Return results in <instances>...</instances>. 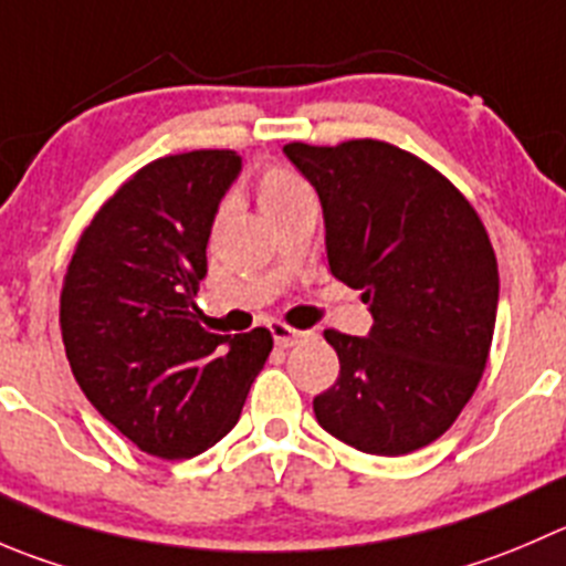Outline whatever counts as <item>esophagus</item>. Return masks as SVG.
I'll use <instances>...</instances> for the list:
<instances>
[{
    "label": "esophagus",
    "mask_w": 566,
    "mask_h": 566,
    "mask_svg": "<svg viewBox=\"0 0 566 566\" xmlns=\"http://www.w3.org/2000/svg\"><path fill=\"white\" fill-rule=\"evenodd\" d=\"M271 332H273V339H276L279 348H293L295 343H301V339L306 337V332H295V328L284 326V323H273Z\"/></svg>",
    "instance_id": "1"
}]
</instances>
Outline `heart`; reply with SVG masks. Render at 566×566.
Returning a JSON list of instances; mask_svg holds the SVG:
<instances>
[{
	"instance_id": "b5f03b06",
	"label": "heart",
	"mask_w": 566,
	"mask_h": 566,
	"mask_svg": "<svg viewBox=\"0 0 566 566\" xmlns=\"http://www.w3.org/2000/svg\"><path fill=\"white\" fill-rule=\"evenodd\" d=\"M310 196L312 193L304 179L295 177L293 171H284V168H271V171L262 174L260 185H256V201H260V210L265 216H273L293 201L310 199Z\"/></svg>"
}]
</instances>
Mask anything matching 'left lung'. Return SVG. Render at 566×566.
I'll list each match as a JSON object with an SVG mask.
<instances>
[{"mask_svg":"<svg viewBox=\"0 0 566 566\" xmlns=\"http://www.w3.org/2000/svg\"><path fill=\"white\" fill-rule=\"evenodd\" d=\"M315 188L334 279L361 290L367 337L328 328L339 378L317 422L361 453L403 457L446 434L479 387L497 315V262L470 201L381 140L284 146Z\"/></svg>","mask_w":566,"mask_h":566,"instance_id":"8db88e82","label":"left lung"}]
</instances>
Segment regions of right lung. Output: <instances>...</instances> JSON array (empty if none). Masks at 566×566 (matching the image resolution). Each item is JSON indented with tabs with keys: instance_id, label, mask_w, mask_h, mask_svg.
<instances>
[{
	"instance_id": "1",
	"label": "right lung",
	"mask_w": 566,
	"mask_h": 566,
	"mask_svg": "<svg viewBox=\"0 0 566 566\" xmlns=\"http://www.w3.org/2000/svg\"><path fill=\"white\" fill-rule=\"evenodd\" d=\"M234 151H188L137 171L82 232L60 298L65 356L98 415L160 459L205 453L238 426L273 348L268 328L210 334L196 290Z\"/></svg>"
}]
</instances>
